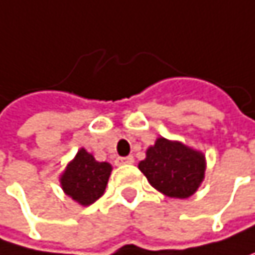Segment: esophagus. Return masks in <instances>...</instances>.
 <instances>
[{"instance_id": "obj_1", "label": "esophagus", "mask_w": 255, "mask_h": 255, "mask_svg": "<svg viewBox=\"0 0 255 255\" xmlns=\"http://www.w3.org/2000/svg\"><path fill=\"white\" fill-rule=\"evenodd\" d=\"M131 163H134L133 155H128V157H119V158H116V165H119V166H122V165H131Z\"/></svg>"}]
</instances>
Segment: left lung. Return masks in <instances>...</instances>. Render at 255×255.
<instances>
[{
	"label": "left lung",
	"instance_id": "1",
	"mask_svg": "<svg viewBox=\"0 0 255 255\" xmlns=\"http://www.w3.org/2000/svg\"><path fill=\"white\" fill-rule=\"evenodd\" d=\"M139 169L163 195L186 199L204 181L206 155L183 142L157 137L155 143L146 149Z\"/></svg>",
	"mask_w": 255,
	"mask_h": 255
}]
</instances>
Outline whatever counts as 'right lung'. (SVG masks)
Returning a JSON list of instances; mask_svg holds the SVG:
<instances>
[{
    "mask_svg": "<svg viewBox=\"0 0 255 255\" xmlns=\"http://www.w3.org/2000/svg\"><path fill=\"white\" fill-rule=\"evenodd\" d=\"M112 169L110 163L98 161L84 148H80L60 174V186L72 201L87 207L106 192Z\"/></svg>",
    "mask_w": 255,
    "mask_h": 255,
    "instance_id": "obj_1",
    "label": "right lung"
}]
</instances>
